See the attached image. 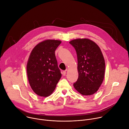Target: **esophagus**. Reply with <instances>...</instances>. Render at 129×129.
I'll return each mask as SVG.
<instances>
[{
    "mask_svg": "<svg viewBox=\"0 0 129 129\" xmlns=\"http://www.w3.org/2000/svg\"><path fill=\"white\" fill-rule=\"evenodd\" d=\"M66 70H65V71H63L62 72V75H63V76H65V75H66Z\"/></svg>",
    "mask_w": 129,
    "mask_h": 129,
    "instance_id": "esophagus-1",
    "label": "esophagus"
}]
</instances>
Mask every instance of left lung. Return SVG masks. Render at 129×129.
Here are the masks:
<instances>
[{
  "mask_svg": "<svg viewBox=\"0 0 129 129\" xmlns=\"http://www.w3.org/2000/svg\"><path fill=\"white\" fill-rule=\"evenodd\" d=\"M69 43L77 54L79 77L73 84L75 88L84 95H92L99 90L105 76V62L99 46L92 40L77 39Z\"/></svg>",
  "mask_w": 129,
  "mask_h": 129,
  "instance_id": "left-lung-1",
  "label": "left lung"
}]
</instances>
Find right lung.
Here are the masks:
<instances>
[{"instance_id": "obj_1", "label": "right lung", "mask_w": 129, "mask_h": 129, "mask_svg": "<svg viewBox=\"0 0 129 129\" xmlns=\"http://www.w3.org/2000/svg\"><path fill=\"white\" fill-rule=\"evenodd\" d=\"M61 43L57 40L43 41L30 54L26 66L27 78L32 90L39 96H49L61 78L55 55V50Z\"/></svg>"}]
</instances>
